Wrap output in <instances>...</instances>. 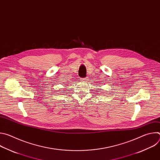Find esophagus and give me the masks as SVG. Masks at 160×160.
Returning <instances> with one entry per match:
<instances>
[{
	"label": "esophagus",
	"instance_id": "obj_1",
	"mask_svg": "<svg viewBox=\"0 0 160 160\" xmlns=\"http://www.w3.org/2000/svg\"><path fill=\"white\" fill-rule=\"evenodd\" d=\"M81 80L82 82H87L88 80V79L87 78H81Z\"/></svg>",
	"mask_w": 160,
	"mask_h": 160
}]
</instances>
